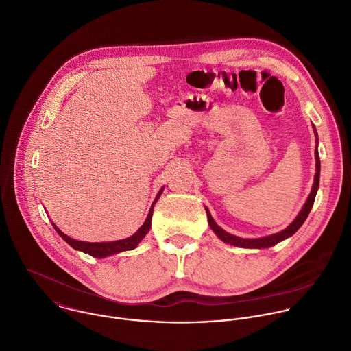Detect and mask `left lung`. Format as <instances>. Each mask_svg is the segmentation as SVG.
I'll list each match as a JSON object with an SVG mask.
<instances>
[{
	"instance_id": "left-lung-1",
	"label": "left lung",
	"mask_w": 351,
	"mask_h": 351,
	"mask_svg": "<svg viewBox=\"0 0 351 351\" xmlns=\"http://www.w3.org/2000/svg\"><path fill=\"white\" fill-rule=\"evenodd\" d=\"M318 182H319V158H318V151L315 149V176H314V184H313V188H311V193L308 195L303 208L300 210L299 215L293 219V222L284 230L276 233V234H271V236H267V237H262V239H241V237H237V236H233L228 232H225L223 229H221L213 219L210 211L206 208V213H207V218H208V223L211 226V229L215 232V234L225 243L228 244H232V245H236V247H243V248H267V247H271L274 244H277L278 241L292 236L300 226L302 223L306 221L313 204H314V199H315V193H317V189H318Z\"/></svg>"
}]
</instances>
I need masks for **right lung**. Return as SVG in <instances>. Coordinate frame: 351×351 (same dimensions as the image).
Wrapping results in <instances>:
<instances>
[{
    "instance_id": "add662e5",
    "label": "right lung",
    "mask_w": 351,
    "mask_h": 351,
    "mask_svg": "<svg viewBox=\"0 0 351 351\" xmlns=\"http://www.w3.org/2000/svg\"><path fill=\"white\" fill-rule=\"evenodd\" d=\"M162 191L159 192V195L156 196V199L154 200L152 206H151V210L148 213V217L145 219V222L143 223V226L130 237L128 239H123V240H117V241H108V243H88V241H78V240H74L71 237H69L67 234H64L55 223L53 228L56 229V232L62 236V239H64L74 250H80L82 252H86L92 256H96V258H104V256H108V255H112V254H118L121 251H128V250H133L137 247V244L144 239V236L148 233L149 228H151V218H152V213H154V206L156 203V200L159 199Z\"/></svg>"
}]
</instances>
